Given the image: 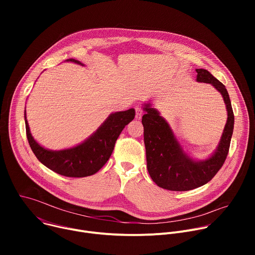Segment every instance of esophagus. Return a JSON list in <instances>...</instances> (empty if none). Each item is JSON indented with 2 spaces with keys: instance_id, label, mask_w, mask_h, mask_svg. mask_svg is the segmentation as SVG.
Instances as JSON below:
<instances>
[{
  "instance_id": "34e87169",
  "label": "esophagus",
  "mask_w": 255,
  "mask_h": 255,
  "mask_svg": "<svg viewBox=\"0 0 255 255\" xmlns=\"http://www.w3.org/2000/svg\"><path fill=\"white\" fill-rule=\"evenodd\" d=\"M135 112H136V115H135L136 119L140 120V119L142 118V115H143V111H142V109H141L139 106H136V107H135Z\"/></svg>"
}]
</instances>
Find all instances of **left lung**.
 Here are the masks:
<instances>
[{
    "label": "left lung",
    "mask_w": 255,
    "mask_h": 255,
    "mask_svg": "<svg viewBox=\"0 0 255 255\" xmlns=\"http://www.w3.org/2000/svg\"><path fill=\"white\" fill-rule=\"evenodd\" d=\"M197 82L211 84L226 105L227 122L215 152L205 160L192 158L175 138L170 126L150 103L143 105L144 144L147 169L154 183L165 190L184 192L202 187L222 167L228 155L234 129V114L225 86L206 69L198 68Z\"/></svg>",
    "instance_id": "left-lung-1"
}]
</instances>
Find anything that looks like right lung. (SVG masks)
Returning <instances> with one entry per match:
<instances>
[{"mask_svg": "<svg viewBox=\"0 0 255 255\" xmlns=\"http://www.w3.org/2000/svg\"><path fill=\"white\" fill-rule=\"evenodd\" d=\"M66 61L84 65L74 58L66 59ZM24 115L27 139L37 159L58 174L69 177H84L98 172L109 160L122 130L134 119L135 110L131 108L127 111L110 114L97 131L83 143L62 150H50L41 146L30 132L26 111Z\"/></svg>", "mask_w": 255, "mask_h": 255, "instance_id": "1", "label": "right lung"}]
</instances>
